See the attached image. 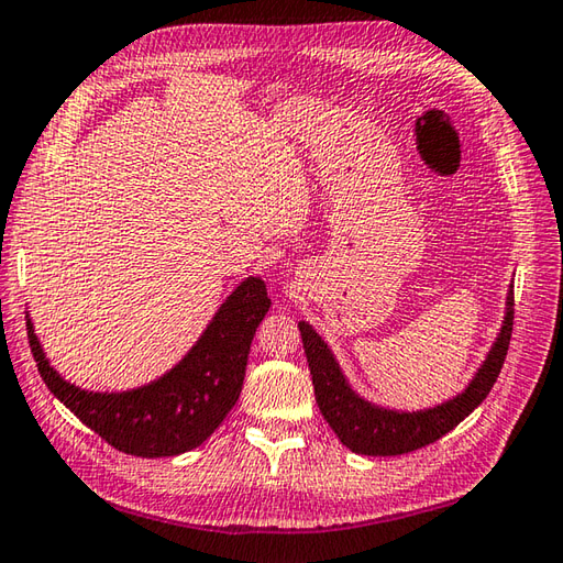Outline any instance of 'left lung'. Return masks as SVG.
<instances>
[{
    "mask_svg": "<svg viewBox=\"0 0 563 563\" xmlns=\"http://www.w3.org/2000/svg\"><path fill=\"white\" fill-rule=\"evenodd\" d=\"M302 333L309 373L317 394L321 416L327 418L333 433L345 448L355 454H373V457H391V454L413 452L440 440L450 430L462 423L486 394L504 367L510 331H512V283L506 292L504 321L486 351L482 365L474 369L472 379L464 389L452 394L450 399L426 406V409H394V406L377 404L357 391L349 375L343 373L339 357L333 355L329 343L319 336L309 321H297Z\"/></svg>",
    "mask_w": 563,
    "mask_h": 563,
    "instance_id": "8db88e82",
    "label": "left lung"
}]
</instances>
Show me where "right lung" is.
Here are the masks:
<instances>
[{
	"label": "right lung",
	"instance_id": "1",
	"mask_svg": "<svg viewBox=\"0 0 563 563\" xmlns=\"http://www.w3.org/2000/svg\"><path fill=\"white\" fill-rule=\"evenodd\" d=\"M268 307L266 283L249 275L227 295L181 361L147 385L121 391L71 385L47 361L29 314L26 327L47 389L84 426L135 457H174L202 445L232 411L244 385L251 341Z\"/></svg>",
	"mask_w": 563,
	"mask_h": 563
}]
</instances>
